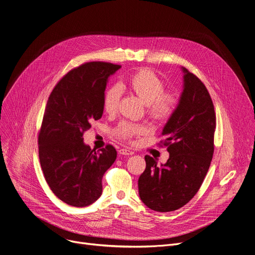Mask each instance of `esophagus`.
Returning <instances> with one entry per match:
<instances>
[{
  "label": "esophagus",
  "mask_w": 255,
  "mask_h": 255,
  "mask_svg": "<svg viewBox=\"0 0 255 255\" xmlns=\"http://www.w3.org/2000/svg\"><path fill=\"white\" fill-rule=\"evenodd\" d=\"M119 153L122 154V155H132L133 151L130 150V149H127V148H121L119 150Z\"/></svg>",
  "instance_id": "1"
}]
</instances>
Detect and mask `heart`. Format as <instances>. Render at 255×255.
I'll list each match as a JSON object with an SVG mask.
<instances>
[{
    "label": "heart",
    "mask_w": 255,
    "mask_h": 255,
    "mask_svg": "<svg viewBox=\"0 0 255 255\" xmlns=\"http://www.w3.org/2000/svg\"><path fill=\"white\" fill-rule=\"evenodd\" d=\"M128 88L144 104L146 113L153 121H166L174 114L177 107V97L173 91L164 90L165 84L153 71L140 69L127 81ZM121 89L118 85L108 87L103 96V109L107 114L118 110ZM114 134L122 140L132 142L135 137L146 132L145 127L130 121H122L114 129Z\"/></svg>",
    "instance_id": "obj_1"
}]
</instances>
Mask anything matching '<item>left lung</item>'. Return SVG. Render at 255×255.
I'll return each instance as SVG.
<instances>
[{"label":"left lung","instance_id":"8db88e82","mask_svg":"<svg viewBox=\"0 0 255 255\" xmlns=\"http://www.w3.org/2000/svg\"><path fill=\"white\" fill-rule=\"evenodd\" d=\"M184 72V89L174 114L160 136L170 157L165 165L145 155L146 167L138 179L142 202L150 210L167 213L188 203L199 190L214 154L216 113L202 81Z\"/></svg>","mask_w":255,"mask_h":255}]
</instances>
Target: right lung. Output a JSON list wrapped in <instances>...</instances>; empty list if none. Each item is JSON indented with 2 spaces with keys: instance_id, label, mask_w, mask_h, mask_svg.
Wrapping results in <instances>:
<instances>
[{
  "instance_id": "add662e5",
  "label": "right lung",
  "mask_w": 255,
  "mask_h": 255,
  "mask_svg": "<svg viewBox=\"0 0 255 255\" xmlns=\"http://www.w3.org/2000/svg\"><path fill=\"white\" fill-rule=\"evenodd\" d=\"M121 68L108 62H88L69 71L56 84L38 131V156L43 177L65 203L83 207L103 192V176L117 150H99L83 142L91 122L102 118L103 96L110 75Z\"/></svg>"
}]
</instances>
